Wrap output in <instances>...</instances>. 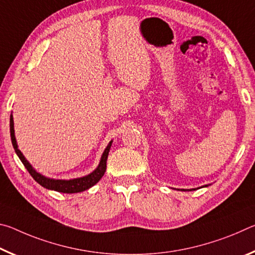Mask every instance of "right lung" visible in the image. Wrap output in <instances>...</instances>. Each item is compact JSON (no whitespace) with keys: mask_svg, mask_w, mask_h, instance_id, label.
Returning a JSON list of instances; mask_svg holds the SVG:
<instances>
[{"mask_svg":"<svg viewBox=\"0 0 255 255\" xmlns=\"http://www.w3.org/2000/svg\"><path fill=\"white\" fill-rule=\"evenodd\" d=\"M10 132H11V141L12 145H13V148L15 150L16 155H18L19 158L21 159L23 165L25 166V169L28 170L30 175L32 176L34 181H37L41 187H44L46 189L49 190H55V191L58 192H63V193H76V192H81L84 191V190H88L89 188L93 187L94 184L99 182L103 174L106 172V167H107V158H108V154H109V150L111 147L112 141H110L108 144L107 148L103 152L102 156H101V161L99 166L94 170L91 174L83 176V178H79V179H73V180H55V179H48L45 178L44 175H41L36 172V170L32 169V166L30 165L29 162L24 158L22 153L20 152V149L18 148V145H16V140H15V136H14V126H13V117L12 115L10 116Z\"/></svg>","mask_w":255,"mask_h":255,"instance_id":"obj_1","label":"right lung"}]
</instances>
